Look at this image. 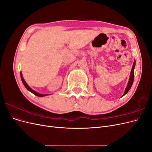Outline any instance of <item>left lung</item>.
<instances>
[{
	"instance_id": "8db88e82",
	"label": "left lung",
	"mask_w": 152,
	"mask_h": 152,
	"mask_svg": "<svg viewBox=\"0 0 152 152\" xmlns=\"http://www.w3.org/2000/svg\"><path fill=\"white\" fill-rule=\"evenodd\" d=\"M135 65H136V61L134 60V63H133V65H132V69H131V74H130V77H129V82L127 83V87L126 88V90H125V92H124V93L123 94L122 96H124L125 94H126L128 91L130 90L131 87L132 85V83H133V81H134V68H135Z\"/></svg>"
}]
</instances>
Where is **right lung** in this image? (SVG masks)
<instances>
[{
  "label": "right lung",
  "instance_id": "1",
  "mask_svg": "<svg viewBox=\"0 0 152 152\" xmlns=\"http://www.w3.org/2000/svg\"><path fill=\"white\" fill-rule=\"evenodd\" d=\"M20 76H21V80H22L23 84V85L25 86V87H26V89L28 90V91H29L30 92H31V93H33L34 94H35V95H36V96H39V97H44V96L49 95V94H40V93H37V91H35L33 90V89H32L31 88V87H29V86H28V84H26V82L25 81V80H24V79H23V75H22V73H21V72H20Z\"/></svg>",
  "mask_w": 152,
  "mask_h": 152
}]
</instances>
